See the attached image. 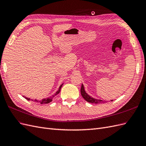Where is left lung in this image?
Listing matches in <instances>:
<instances>
[{"label": "left lung", "mask_w": 146, "mask_h": 146, "mask_svg": "<svg viewBox=\"0 0 146 146\" xmlns=\"http://www.w3.org/2000/svg\"><path fill=\"white\" fill-rule=\"evenodd\" d=\"M81 94L82 97L84 98V100H86L87 102H89L91 103H96V104L103 103V102H102V100H96V99H94L93 98H92L91 97H90L89 95L85 92L84 86H83V84H82V86H81ZM111 101L112 102V100H111Z\"/></svg>", "instance_id": "8db88e82"}]
</instances>
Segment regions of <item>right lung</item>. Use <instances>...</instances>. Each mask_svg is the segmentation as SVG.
I'll return each instance as SVG.
<instances>
[{"label": "right lung", "instance_id": "add662e5", "mask_svg": "<svg viewBox=\"0 0 146 146\" xmlns=\"http://www.w3.org/2000/svg\"><path fill=\"white\" fill-rule=\"evenodd\" d=\"M62 85H61L60 86V87H59V90H58L57 91V92L54 94V95H53L52 96H51V97H49V98H45V99H43V100H42L41 101H38V100H35V102H40V103H41V104H43V103H50L51 102V101H52V98L54 97L56 95H57L58 94H59V92H60V89H61V87H62ZM26 98L27 100H30V98H26V97H25Z\"/></svg>", "mask_w": 146, "mask_h": 146}]
</instances>
